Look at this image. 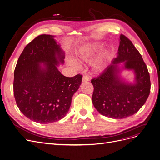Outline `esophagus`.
Segmentation results:
<instances>
[{
    "mask_svg": "<svg viewBox=\"0 0 160 160\" xmlns=\"http://www.w3.org/2000/svg\"><path fill=\"white\" fill-rule=\"evenodd\" d=\"M89 81V78L88 77V76L87 75H84L82 77V81L84 82H87V81Z\"/></svg>",
    "mask_w": 160,
    "mask_h": 160,
    "instance_id": "1",
    "label": "esophagus"
}]
</instances>
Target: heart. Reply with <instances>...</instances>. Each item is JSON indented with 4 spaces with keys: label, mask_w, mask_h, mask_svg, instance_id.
<instances>
[{
    "label": "heart",
    "mask_w": 160,
    "mask_h": 160,
    "mask_svg": "<svg viewBox=\"0 0 160 160\" xmlns=\"http://www.w3.org/2000/svg\"><path fill=\"white\" fill-rule=\"evenodd\" d=\"M100 48L101 45L99 43L90 44L82 47V48H81L78 54V58L80 62H90L94 58V57L96 54V52L100 49ZM68 64L75 68L79 67V64L78 63V62L73 59H70L68 60ZM92 66L93 69L96 72L102 71L104 68V56L102 55L99 57L98 59H96Z\"/></svg>",
    "instance_id": "heart-1"
}]
</instances>
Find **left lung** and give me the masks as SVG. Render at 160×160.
<instances>
[{"label": "left lung", "instance_id": "1", "mask_svg": "<svg viewBox=\"0 0 160 160\" xmlns=\"http://www.w3.org/2000/svg\"><path fill=\"white\" fill-rule=\"evenodd\" d=\"M117 57L98 78L91 80L94 87L92 100L101 115L120 119L133 115L146 102L150 92V75L141 55L124 35L120 36ZM123 62L120 68L118 64ZM122 69L132 70L133 83L124 81Z\"/></svg>", "mask_w": 160, "mask_h": 160}]
</instances>
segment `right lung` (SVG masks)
<instances>
[{"instance_id":"add662e5","label":"right lung","mask_w":160,"mask_h":160,"mask_svg":"<svg viewBox=\"0 0 160 160\" xmlns=\"http://www.w3.org/2000/svg\"><path fill=\"white\" fill-rule=\"evenodd\" d=\"M54 37L40 35L27 45L14 71L18 107L28 118L40 124L54 122L66 115L82 77L68 78L58 71L65 56Z\"/></svg>"}]
</instances>
